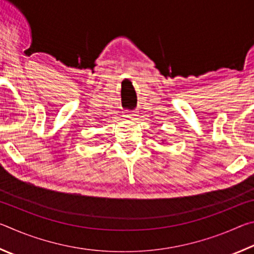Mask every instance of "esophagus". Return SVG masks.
Listing matches in <instances>:
<instances>
[{
    "mask_svg": "<svg viewBox=\"0 0 254 254\" xmlns=\"http://www.w3.org/2000/svg\"><path fill=\"white\" fill-rule=\"evenodd\" d=\"M135 117H137V113L134 111H126V112H124V118L133 120Z\"/></svg>",
    "mask_w": 254,
    "mask_h": 254,
    "instance_id": "obj_1",
    "label": "esophagus"
}]
</instances>
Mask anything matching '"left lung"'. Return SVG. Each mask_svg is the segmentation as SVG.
I'll use <instances>...</instances> for the list:
<instances>
[{
    "instance_id": "obj_1",
    "label": "left lung",
    "mask_w": 254,
    "mask_h": 254,
    "mask_svg": "<svg viewBox=\"0 0 254 254\" xmlns=\"http://www.w3.org/2000/svg\"><path fill=\"white\" fill-rule=\"evenodd\" d=\"M163 141H165V140H162V142H163Z\"/></svg>"
}]
</instances>
